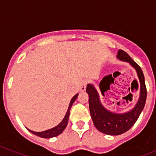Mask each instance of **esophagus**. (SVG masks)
<instances>
[{"label":"esophagus","mask_w":156,"mask_h":156,"mask_svg":"<svg viewBox=\"0 0 156 156\" xmlns=\"http://www.w3.org/2000/svg\"><path fill=\"white\" fill-rule=\"evenodd\" d=\"M86 87H87V81H86V80H84V81H81V86H80V90H81V91L85 90Z\"/></svg>","instance_id":"1"}]
</instances>
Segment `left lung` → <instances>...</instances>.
I'll return each instance as SVG.
<instances>
[{"label": "left lung", "mask_w": 156, "mask_h": 156, "mask_svg": "<svg viewBox=\"0 0 156 156\" xmlns=\"http://www.w3.org/2000/svg\"><path fill=\"white\" fill-rule=\"evenodd\" d=\"M117 58L121 61L128 62L136 70L140 81V97L134 107L130 111L124 113L112 112L107 109L100 101V94L92 84H88L86 92L89 95V108L94 125L99 131L108 135H119L127 131L139 118L142 112L146 100V87L145 79L140 67L122 50L118 51ZM112 79V75L105 76L100 83V90L102 95L109 88Z\"/></svg>", "instance_id": "1"}]
</instances>
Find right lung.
I'll return each mask as SVG.
<instances>
[{
    "label": "right lung",
    "instance_id": "1",
    "mask_svg": "<svg viewBox=\"0 0 156 156\" xmlns=\"http://www.w3.org/2000/svg\"><path fill=\"white\" fill-rule=\"evenodd\" d=\"M78 96V94H77L76 95H75L73 97H72V99L71 100V101H70V103H69L68 110H67L66 114L65 117L63 118V119H62V122H61L60 123L57 125V126L53 127V128H51V129H49V130H44V131H41V132H35V131H33V130H29V129H28V130H29V131L31 132V133H32L33 134L36 135V136H40V137H42V138H52V137H54V136H58V135H59L60 133H62V131H63V130H65L67 124H68L71 107H72V105H73L74 102L76 100Z\"/></svg>",
    "mask_w": 156,
    "mask_h": 156
}]
</instances>
